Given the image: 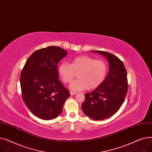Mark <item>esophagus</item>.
Returning a JSON list of instances; mask_svg holds the SVG:
<instances>
[{"instance_id": "obj_1", "label": "esophagus", "mask_w": 152, "mask_h": 152, "mask_svg": "<svg viewBox=\"0 0 152 152\" xmlns=\"http://www.w3.org/2000/svg\"><path fill=\"white\" fill-rule=\"evenodd\" d=\"M70 95H74L75 94H76V92H73V91H70Z\"/></svg>"}]
</instances>
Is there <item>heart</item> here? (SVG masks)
<instances>
[{
    "label": "heart",
    "instance_id": "b5f03b06",
    "mask_svg": "<svg viewBox=\"0 0 152 152\" xmlns=\"http://www.w3.org/2000/svg\"><path fill=\"white\" fill-rule=\"evenodd\" d=\"M108 66L105 61L96 60L89 56L82 55L72 60L71 64L62 62L58 68V72L64 83H69L77 73L78 79L69 85L74 91H80L87 88L98 87L106 77Z\"/></svg>",
    "mask_w": 152,
    "mask_h": 152
}]
</instances>
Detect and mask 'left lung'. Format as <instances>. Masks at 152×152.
Segmentation results:
<instances>
[{"mask_svg": "<svg viewBox=\"0 0 152 152\" xmlns=\"http://www.w3.org/2000/svg\"><path fill=\"white\" fill-rule=\"evenodd\" d=\"M91 52L104 56L108 61L109 70L103 82L91 93L85 94L82 110L94 120H103L116 113L124 101L128 88L127 72L123 61L113 54Z\"/></svg>", "mask_w": 152, "mask_h": 152, "instance_id": "1", "label": "left lung"}]
</instances>
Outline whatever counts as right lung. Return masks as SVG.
I'll return each instance as SVG.
<instances>
[{"label":"right lung","mask_w":152,"mask_h":152,"mask_svg":"<svg viewBox=\"0 0 152 152\" xmlns=\"http://www.w3.org/2000/svg\"><path fill=\"white\" fill-rule=\"evenodd\" d=\"M68 54L63 49L49 46L39 49L28 58L21 76L22 97L31 112L50 120L59 116L69 91L58 80L57 64Z\"/></svg>","instance_id":"1"}]
</instances>
